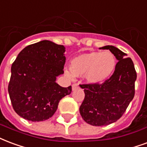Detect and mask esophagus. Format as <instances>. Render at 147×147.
<instances>
[{"mask_svg":"<svg viewBox=\"0 0 147 147\" xmlns=\"http://www.w3.org/2000/svg\"><path fill=\"white\" fill-rule=\"evenodd\" d=\"M71 87H72V90H77V89L79 88V84H77V83H74V84H72V86H71Z\"/></svg>","mask_w":147,"mask_h":147,"instance_id":"1","label":"esophagus"}]
</instances>
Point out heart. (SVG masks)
Returning <instances> with one entry per match:
<instances>
[{
    "mask_svg": "<svg viewBox=\"0 0 147 147\" xmlns=\"http://www.w3.org/2000/svg\"><path fill=\"white\" fill-rule=\"evenodd\" d=\"M116 64V57L111 51L90 52L71 60L70 71L65 70V74L69 79L85 76L90 83H101L112 75Z\"/></svg>",
    "mask_w": 147,
    "mask_h": 147,
    "instance_id": "1",
    "label": "heart"
}]
</instances>
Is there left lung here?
I'll use <instances>...</instances> for the list:
<instances>
[{
    "instance_id": "left-lung-1",
    "label": "left lung",
    "mask_w": 147,
    "mask_h": 147,
    "mask_svg": "<svg viewBox=\"0 0 147 147\" xmlns=\"http://www.w3.org/2000/svg\"><path fill=\"white\" fill-rule=\"evenodd\" d=\"M109 50L118 60L114 73L102 84L79 85L84 89L85 98L79 107L80 115L86 123L93 126L107 125L123 115L135 95L136 71L130 57L114 46Z\"/></svg>"
}]
</instances>
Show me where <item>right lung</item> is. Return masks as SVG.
<instances>
[{
  "mask_svg": "<svg viewBox=\"0 0 147 147\" xmlns=\"http://www.w3.org/2000/svg\"><path fill=\"white\" fill-rule=\"evenodd\" d=\"M65 48L49 40L26 47L11 65L8 93L20 117L31 121L51 118L58 103L71 92L61 87L56 77L64 73Z\"/></svg>",
  "mask_w": 147,
  "mask_h": 147,
  "instance_id": "1",
  "label": "right lung"
}]
</instances>
